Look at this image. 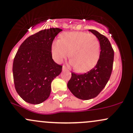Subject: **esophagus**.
Here are the masks:
<instances>
[{
  "label": "esophagus",
  "instance_id": "esophagus-1",
  "mask_svg": "<svg viewBox=\"0 0 133 133\" xmlns=\"http://www.w3.org/2000/svg\"><path fill=\"white\" fill-rule=\"evenodd\" d=\"M65 70H66V67H65V65H63V66H62V71H64Z\"/></svg>",
  "mask_w": 133,
  "mask_h": 133
}]
</instances>
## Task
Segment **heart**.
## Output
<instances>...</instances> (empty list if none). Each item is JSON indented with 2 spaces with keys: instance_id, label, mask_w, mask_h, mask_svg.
<instances>
[{
  "instance_id": "heart-1",
  "label": "heart",
  "mask_w": 133,
  "mask_h": 133,
  "mask_svg": "<svg viewBox=\"0 0 133 133\" xmlns=\"http://www.w3.org/2000/svg\"><path fill=\"white\" fill-rule=\"evenodd\" d=\"M70 64L79 72H86L96 65L99 58L100 44L94 35L84 32H65L52 44V54L57 62L69 56Z\"/></svg>"
}]
</instances>
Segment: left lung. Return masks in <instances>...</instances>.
I'll return each instance as SVG.
<instances>
[{
    "mask_svg": "<svg viewBox=\"0 0 133 133\" xmlns=\"http://www.w3.org/2000/svg\"><path fill=\"white\" fill-rule=\"evenodd\" d=\"M100 43L99 59L94 68L84 74L71 73L68 87L73 95L82 100L94 98L108 83L112 70L114 50L108 39L95 30H89Z\"/></svg>",
    "mask_w": 133,
    "mask_h": 133,
    "instance_id": "obj_1",
    "label": "left lung"
}]
</instances>
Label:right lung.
<instances>
[{
	"label": "right lung",
	"instance_id": "obj_1",
	"mask_svg": "<svg viewBox=\"0 0 133 133\" xmlns=\"http://www.w3.org/2000/svg\"><path fill=\"white\" fill-rule=\"evenodd\" d=\"M61 29L42 30L27 37L17 52L12 71L17 92L27 103L38 104L49 97L51 82L62 66L52 57V44Z\"/></svg>",
	"mask_w": 133,
	"mask_h": 133
}]
</instances>
